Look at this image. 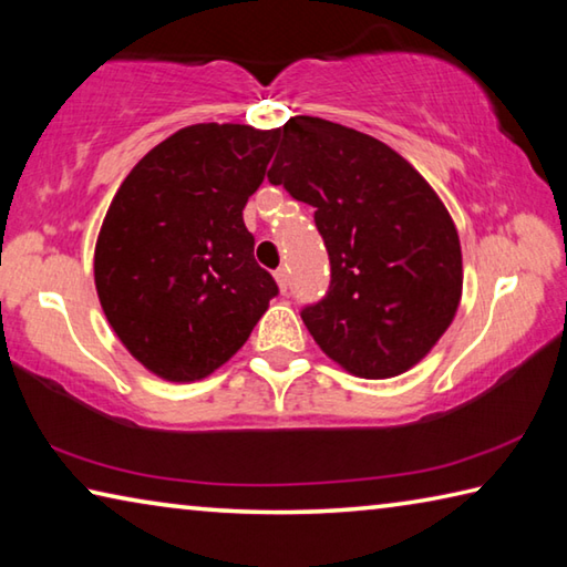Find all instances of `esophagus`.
I'll return each instance as SVG.
<instances>
[{
    "label": "esophagus",
    "mask_w": 567,
    "mask_h": 567,
    "mask_svg": "<svg viewBox=\"0 0 567 567\" xmlns=\"http://www.w3.org/2000/svg\"><path fill=\"white\" fill-rule=\"evenodd\" d=\"M275 280H277V285H280V290L287 292V287H290V275H287L285 267H277V270H275Z\"/></svg>",
    "instance_id": "esophagus-1"
}]
</instances>
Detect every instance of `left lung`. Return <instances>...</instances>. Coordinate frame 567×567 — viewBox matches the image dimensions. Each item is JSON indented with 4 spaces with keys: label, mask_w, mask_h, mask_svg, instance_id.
I'll return each instance as SVG.
<instances>
[{
    "label": "left lung",
    "mask_w": 567,
    "mask_h": 567,
    "mask_svg": "<svg viewBox=\"0 0 567 567\" xmlns=\"http://www.w3.org/2000/svg\"><path fill=\"white\" fill-rule=\"evenodd\" d=\"M267 179L315 207L330 287L302 307L322 352L358 378L410 370L450 328L463 292L457 229L395 150L320 117L277 130Z\"/></svg>",
    "instance_id": "8db88e82"
}]
</instances>
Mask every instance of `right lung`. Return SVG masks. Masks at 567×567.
Here are the masks:
<instances>
[{
    "label": "right lung",
    "instance_id": "add662e5",
    "mask_svg": "<svg viewBox=\"0 0 567 567\" xmlns=\"http://www.w3.org/2000/svg\"><path fill=\"white\" fill-rule=\"evenodd\" d=\"M275 140L247 124H192L150 150L112 199L94 285L124 348L159 378H207L280 292L243 219Z\"/></svg>",
    "mask_w": 567,
    "mask_h": 567
}]
</instances>
